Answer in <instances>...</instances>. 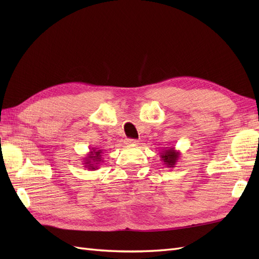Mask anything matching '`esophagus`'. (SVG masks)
I'll use <instances>...</instances> for the list:
<instances>
[{"mask_svg":"<svg viewBox=\"0 0 259 259\" xmlns=\"http://www.w3.org/2000/svg\"><path fill=\"white\" fill-rule=\"evenodd\" d=\"M138 140H135V139H127V141H125V144L128 145H131V144H137Z\"/></svg>","mask_w":259,"mask_h":259,"instance_id":"1","label":"esophagus"}]
</instances>
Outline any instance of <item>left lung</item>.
Listing matches in <instances>:
<instances>
[{
  "mask_svg": "<svg viewBox=\"0 0 259 259\" xmlns=\"http://www.w3.org/2000/svg\"><path fill=\"white\" fill-rule=\"evenodd\" d=\"M180 155H181L180 152L175 150V147H170V149L165 147V149L161 150L160 152V158H161L160 160L166 167L174 168L176 167L177 162H178Z\"/></svg>",
  "mask_w": 259,
  "mask_h": 259,
  "instance_id": "obj_1",
  "label": "left lung"
}]
</instances>
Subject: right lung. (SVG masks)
Segmentation results:
<instances>
[{"label":"right lung","mask_w":259,"mask_h":259,"mask_svg":"<svg viewBox=\"0 0 259 259\" xmlns=\"http://www.w3.org/2000/svg\"><path fill=\"white\" fill-rule=\"evenodd\" d=\"M83 167L88 168L89 170H97L99 169V165L103 161L102 160V150H98L97 147L93 149L87 154V156L83 158Z\"/></svg>","instance_id":"add662e5"}]
</instances>
